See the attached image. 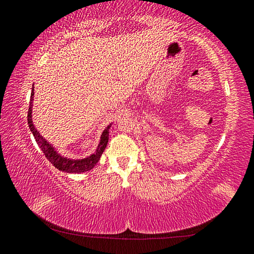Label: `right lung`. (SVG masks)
<instances>
[{
  "label": "right lung",
  "instance_id": "1",
  "mask_svg": "<svg viewBox=\"0 0 254 254\" xmlns=\"http://www.w3.org/2000/svg\"><path fill=\"white\" fill-rule=\"evenodd\" d=\"M33 96H34V84L32 87V91H31L30 106H29V111H28V124H29L31 132L33 134L35 141H37L39 147L41 148L43 154L46 155L48 161L59 171L65 172V173H72V174H74V173H83V172L92 170V168L96 166L98 161L100 159V156L102 155V153H104L107 143H108L109 128L111 127V124L104 131H102L99 145H98L95 154H91L90 156L82 159H70V158L64 157L57 152L51 144H49L48 141L44 139L41 135H40V132L37 130V128H35V126L33 125V122H32Z\"/></svg>",
  "mask_w": 254,
  "mask_h": 254
}]
</instances>
